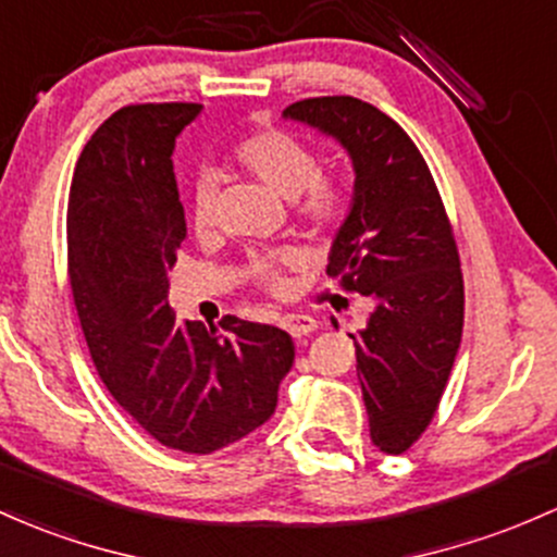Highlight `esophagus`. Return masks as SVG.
Listing matches in <instances>:
<instances>
[{
  "instance_id": "34e87169",
  "label": "esophagus",
  "mask_w": 557,
  "mask_h": 557,
  "mask_svg": "<svg viewBox=\"0 0 557 557\" xmlns=\"http://www.w3.org/2000/svg\"><path fill=\"white\" fill-rule=\"evenodd\" d=\"M280 325L288 330L293 338H304V335L314 333L317 322L307 314H288V317H283V322H280Z\"/></svg>"
}]
</instances>
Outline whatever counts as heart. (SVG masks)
Segmentation results:
<instances>
[{"label": "heart", "mask_w": 557, "mask_h": 557, "mask_svg": "<svg viewBox=\"0 0 557 557\" xmlns=\"http://www.w3.org/2000/svg\"><path fill=\"white\" fill-rule=\"evenodd\" d=\"M232 161L261 182L269 193L290 200L301 224L314 232H333L351 213V189L338 176L322 174L320 158L301 139L280 129H259L232 150ZM193 227L200 237L213 232V180L200 176L193 187ZM301 264L293 248H272L253 253L246 264V280L272 296H288L290 269Z\"/></svg>", "instance_id": "obj_1"}]
</instances>
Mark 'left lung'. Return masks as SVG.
Segmentation results:
<instances>
[{"instance_id":"1","label":"left lung","mask_w":557,"mask_h":557,"mask_svg":"<svg viewBox=\"0 0 557 557\" xmlns=\"http://www.w3.org/2000/svg\"><path fill=\"white\" fill-rule=\"evenodd\" d=\"M283 115L338 139L354 163L351 213L327 277L375 307L348 338L372 444L401 455L431 425L462 338L466 288L447 209L409 134L370 102L309 97Z\"/></svg>"}]
</instances>
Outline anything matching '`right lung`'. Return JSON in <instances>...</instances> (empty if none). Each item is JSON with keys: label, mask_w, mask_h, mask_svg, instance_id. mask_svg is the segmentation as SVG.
Masks as SVG:
<instances>
[{"label": "right lung", "mask_w": 557, "mask_h": 557, "mask_svg": "<svg viewBox=\"0 0 557 557\" xmlns=\"http://www.w3.org/2000/svg\"><path fill=\"white\" fill-rule=\"evenodd\" d=\"M200 108L115 110L82 150L69 198V277L95 368L156 442L187 455L264 425L296 359L285 330L232 314L209 330L169 307L187 237L171 152Z\"/></svg>", "instance_id": "1"}]
</instances>
